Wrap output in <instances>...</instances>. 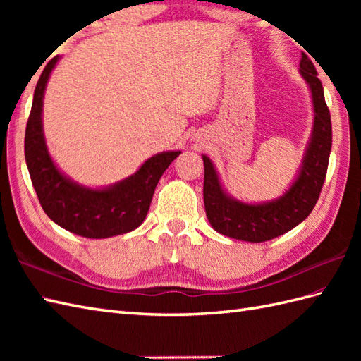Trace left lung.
<instances>
[{
	"instance_id": "8db88e82",
	"label": "left lung",
	"mask_w": 361,
	"mask_h": 361,
	"mask_svg": "<svg viewBox=\"0 0 361 361\" xmlns=\"http://www.w3.org/2000/svg\"><path fill=\"white\" fill-rule=\"evenodd\" d=\"M299 74L310 91L313 127L301 166L282 195L257 203H247L234 198L225 189L211 158L202 155L204 164L203 200L206 217L217 233L243 242H267L298 226L315 208L331 157L332 122L323 85L307 56L301 59Z\"/></svg>"
}]
</instances>
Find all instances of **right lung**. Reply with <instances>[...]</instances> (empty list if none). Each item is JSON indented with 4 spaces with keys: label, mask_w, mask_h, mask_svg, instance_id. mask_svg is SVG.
Wrapping results in <instances>:
<instances>
[{
    "label": "right lung",
    "mask_w": 361,
    "mask_h": 361,
    "mask_svg": "<svg viewBox=\"0 0 361 361\" xmlns=\"http://www.w3.org/2000/svg\"><path fill=\"white\" fill-rule=\"evenodd\" d=\"M59 60L54 57L37 82L26 126L25 158L32 186L46 216L66 231L88 239L127 234L144 221L161 175L181 152L157 153L109 186L91 188L68 176L52 159L43 130L44 91Z\"/></svg>",
    "instance_id": "right-lung-1"
}]
</instances>
